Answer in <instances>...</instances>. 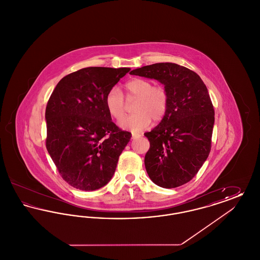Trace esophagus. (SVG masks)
<instances>
[{
  "label": "esophagus",
  "instance_id": "1",
  "mask_svg": "<svg viewBox=\"0 0 260 260\" xmlns=\"http://www.w3.org/2000/svg\"><path fill=\"white\" fill-rule=\"evenodd\" d=\"M138 136H140V135H138V134H135V133H133V134H132V138H133V139L137 138Z\"/></svg>",
  "mask_w": 260,
  "mask_h": 260
}]
</instances>
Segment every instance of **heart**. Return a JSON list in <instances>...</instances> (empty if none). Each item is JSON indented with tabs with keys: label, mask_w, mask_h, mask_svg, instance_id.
<instances>
[{
	"label": "heart",
	"mask_w": 260,
	"mask_h": 260,
	"mask_svg": "<svg viewBox=\"0 0 260 260\" xmlns=\"http://www.w3.org/2000/svg\"><path fill=\"white\" fill-rule=\"evenodd\" d=\"M125 99L136 100L135 114L124 118L120 125L122 128L138 133L153 122L158 123L167 115L170 106V95L164 86H153L146 79L135 78L125 84ZM105 105L112 118L119 121L124 117L126 102L123 92L118 87H112L105 98Z\"/></svg>",
	"instance_id": "obj_1"
}]
</instances>
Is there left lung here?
I'll list each match as a JSON object with an SVG mask.
<instances>
[{
  "instance_id": "left-lung-1",
  "label": "left lung",
  "mask_w": 260,
  "mask_h": 260,
  "mask_svg": "<svg viewBox=\"0 0 260 260\" xmlns=\"http://www.w3.org/2000/svg\"><path fill=\"white\" fill-rule=\"evenodd\" d=\"M131 74L158 80L170 95L167 115L144 134L150 142L144 159L149 177L162 188L183 185L210 154L214 109L208 88L197 73L171 62L143 66Z\"/></svg>"
}]
</instances>
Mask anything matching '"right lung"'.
I'll list each match as a JSON object with an SVG mask.
<instances>
[{
	"instance_id": "right-lung-1",
	"label": "right lung",
	"mask_w": 260,
	"mask_h": 260,
	"mask_svg": "<svg viewBox=\"0 0 260 260\" xmlns=\"http://www.w3.org/2000/svg\"><path fill=\"white\" fill-rule=\"evenodd\" d=\"M129 68L87 67L65 76L46 108V147L62 178L74 188L106 185L132 134L112 122L107 92Z\"/></svg>"
}]
</instances>
